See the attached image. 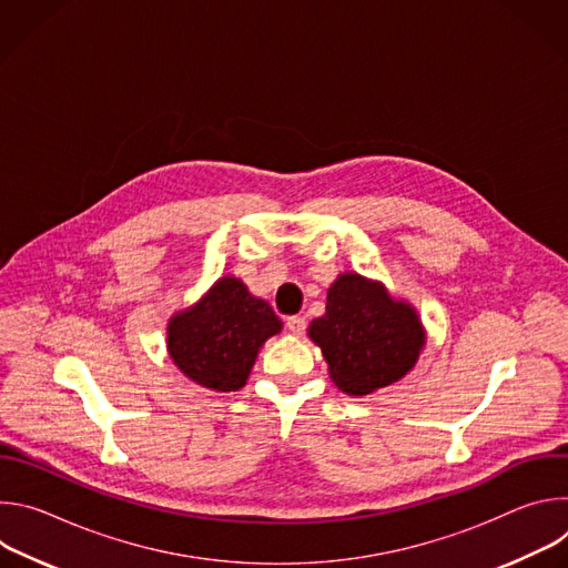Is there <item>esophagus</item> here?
<instances>
[{
	"label": "esophagus",
	"mask_w": 568,
	"mask_h": 568,
	"mask_svg": "<svg viewBox=\"0 0 568 568\" xmlns=\"http://www.w3.org/2000/svg\"><path fill=\"white\" fill-rule=\"evenodd\" d=\"M285 326L292 335H303L305 333V318L301 314H294V316H287L285 318Z\"/></svg>",
	"instance_id": "34e87169"
}]
</instances>
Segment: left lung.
Wrapping results in <instances>:
<instances>
[{"label":"left lung","mask_w":568,"mask_h":568,"mask_svg":"<svg viewBox=\"0 0 568 568\" xmlns=\"http://www.w3.org/2000/svg\"><path fill=\"white\" fill-rule=\"evenodd\" d=\"M307 335L326 357L333 382L351 395L397 382L425 346L416 310L359 274H344L331 285L326 314L310 323Z\"/></svg>","instance_id":"left-lung-1"}]
</instances>
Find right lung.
<instances>
[{
	"label": "right lung",
	"mask_w": 568,
	"mask_h": 568,
	"mask_svg": "<svg viewBox=\"0 0 568 568\" xmlns=\"http://www.w3.org/2000/svg\"><path fill=\"white\" fill-rule=\"evenodd\" d=\"M281 333V321L237 278H220L191 310L173 316L169 351L180 371L213 390L245 386L258 348Z\"/></svg>",
	"instance_id": "obj_1"
}]
</instances>
